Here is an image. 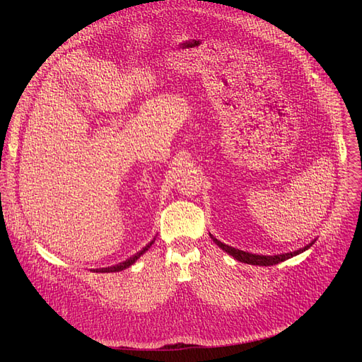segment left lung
I'll return each mask as SVG.
<instances>
[{"instance_id": "left-lung-1", "label": "left lung", "mask_w": 362, "mask_h": 362, "mask_svg": "<svg viewBox=\"0 0 362 362\" xmlns=\"http://www.w3.org/2000/svg\"><path fill=\"white\" fill-rule=\"evenodd\" d=\"M210 237L213 238V242L221 247L222 250H225L226 254L231 255L233 258H235L237 261L240 262H245V264H254V266H273V264H278V262H282L286 261L291 257H296L302 254V252H305L306 249H310L314 243L315 240H313V242L310 245H306L305 247L299 249V250H294V252H288V254H279V255H257V254H250V252H245V250H240V249H235L233 246H228L225 243H222L221 240H217L213 234H210Z\"/></svg>"}]
</instances>
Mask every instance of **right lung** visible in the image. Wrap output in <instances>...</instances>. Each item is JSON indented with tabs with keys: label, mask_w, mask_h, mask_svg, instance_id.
<instances>
[{
	"label": "right lung",
	"mask_w": 362,
	"mask_h": 362,
	"mask_svg": "<svg viewBox=\"0 0 362 362\" xmlns=\"http://www.w3.org/2000/svg\"><path fill=\"white\" fill-rule=\"evenodd\" d=\"M154 242H156V238L152 240L151 243H148L144 249H141L140 252H137L136 255H133V257H129L127 261H124V262H119V264H116V266H110V267H101V269H93V272H96V273H113V272H122V270H125V269H128L129 266H133L134 262L145 254V252L154 245Z\"/></svg>",
	"instance_id": "obj_1"
}]
</instances>
